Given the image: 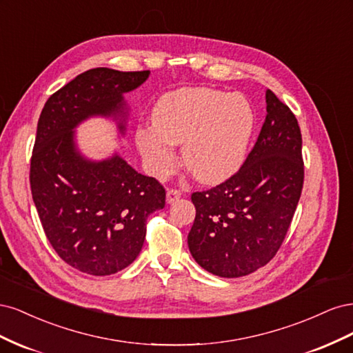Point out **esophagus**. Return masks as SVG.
<instances>
[{
    "label": "esophagus",
    "instance_id": "34e87169",
    "mask_svg": "<svg viewBox=\"0 0 353 353\" xmlns=\"http://www.w3.org/2000/svg\"><path fill=\"white\" fill-rule=\"evenodd\" d=\"M181 197V191L176 188H169L166 193V201L168 203H174L175 200H178Z\"/></svg>",
    "mask_w": 353,
    "mask_h": 353
}]
</instances>
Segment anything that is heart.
I'll return each mask as SVG.
<instances>
[{
    "label": "heart",
    "instance_id": "heart-1",
    "mask_svg": "<svg viewBox=\"0 0 353 353\" xmlns=\"http://www.w3.org/2000/svg\"><path fill=\"white\" fill-rule=\"evenodd\" d=\"M153 128L137 131V144L156 175L174 165L172 144L196 179L218 184L240 168L254 126L250 103L240 94L181 88L165 94L152 112Z\"/></svg>",
    "mask_w": 353,
    "mask_h": 353
}]
</instances>
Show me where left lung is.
Returning a JSON list of instances; mask_svg holds the SVG:
<instances>
[{"label": "left lung", "mask_w": 353, "mask_h": 353, "mask_svg": "<svg viewBox=\"0 0 353 353\" xmlns=\"http://www.w3.org/2000/svg\"><path fill=\"white\" fill-rule=\"evenodd\" d=\"M302 134L296 116L266 91V117L252 152L219 185L196 191L188 248L196 262L223 279L268 263L281 248L303 188Z\"/></svg>", "instance_id": "1"}]
</instances>
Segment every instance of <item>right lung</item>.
Segmentation results:
<instances>
[{
	"label": "right lung",
	"mask_w": 353,
	"mask_h": 353,
	"mask_svg": "<svg viewBox=\"0 0 353 353\" xmlns=\"http://www.w3.org/2000/svg\"><path fill=\"white\" fill-rule=\"evenodd\" d=\"M148 74L90 69L52 94L39 116L30 157L32 199L52 249L85 274L110 275L131 265L144 244L147 218L165 208V188L156 178L138 174L117 154L91 162L73 141V128L90 116L122 119V94Z\"/></svg>",
	"instance_id": "1"
}]
</instances>
